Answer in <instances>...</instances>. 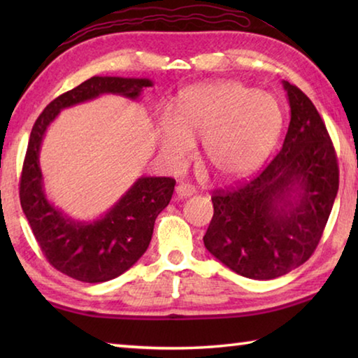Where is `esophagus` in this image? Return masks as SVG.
I'll return each instance as SVG.
<instances>
[{
    "instance_id": "esophagus-1",
    "label": "esophagus",
    "mask_w": 358,
    "mask_h": 358,
    "mask_svg": "<svg viewBox=\"0 0 358 358\" xmlns=\"http://www.w3.org/2000/svg\"><path fill=\"white\" fill-rule=\"evenodd\" d=\"M175 192H177L178 197L183 199V197L192 196V194L196 192V189H194V186L189 185V183H180V185L177 186V189H175Z\"/></svg>"
}]
</instances>
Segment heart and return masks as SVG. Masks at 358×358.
<instances>
[{
    "label": "heart",
    "instance_id": "b5f03b06",
    "mask_svg": "<svg viewBox=\"0 0 358 358\" xmlns=\"http://www.w3.org/2000/svg\"><path fill=\"white\" fill-rule=\"evenodd\" d=\"M281 124L275 96L238 82L201 85L181 96L177 117H162L161 147L178 166L192 155L194 138H203L205 161L213 172L238 180L262 164Z\"/></svg>",
    "mask_w": 358,
    "mask_h": 358
}]
</instances>
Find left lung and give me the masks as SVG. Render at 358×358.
Masks as SVG:
<instances>
[{"instance_id": "8db88e82", "label": "left lung", "mask_w": 358, "mask_h": 358, "mask_svg": "<svg viewBox=\"0 0 358 358\" xmlns=\"http://www.w3.org/2000/svg\"><path fill=\"white\" fill-rule=\"evenodd\" d=\"M290 106L286 138L256 177L211 196L215 213L203 245L230 270L273 280L316 251L339 186L329 131L311 99L282 82Z\"/></svg>"}]
</instances>
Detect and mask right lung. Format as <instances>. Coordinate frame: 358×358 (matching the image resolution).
Listing matches in <instances>:
<instances>
[{"label":"right lung","instance_id":"obj_1","mask_svg":"<svg viewBox=\"0 0 358 358\" xmlns=\"http://www.w3.org/2000/svg\"><path fill=\"white\" fill-rule=\"evenodd\" d=\"M151 85L153 82L148 78L92 77L53 99L31 129L20 177L23 213L48 264L77 281L113 280L143 256L157 215L171 202L175 180L171 177L138 178L101 220L72 221L53 207L44 194L39 167L42 138L48 124L66 107L104 93L137 99L142 90Z\"/></svg>","mask_w":358,"mask_h":358}]
</instances>
